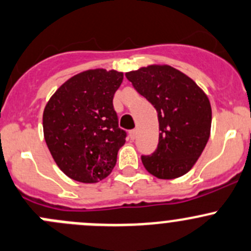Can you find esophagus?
Instances as JSON below:
<instances>
[{"label": "esophagus", "mask_w": 251, "mask_h": 251, "mask_svg": "<svg viewBox=\"0 0 251 251\" xmlns=\"http://www.w3.org/2000/svg\"><path fill=\"white\" fill-rule=\"evenodd\" d=\"M129 136H130L131 140H135V139H136V130H135V129H133V130L129 131Z\"/></svg>", "instance_id": "obj_1"}]
</instances>
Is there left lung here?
Wrapping results in <instances>:
<instances>
[{"mask_svg":"<svg viewBox=\"0 0 251 251\" xmlns=\"http://www.w3.org/2000/svg\"><path fill=\"white\" fill-rule=\"evenodd\" d=\"M134 89L156 108L158 145L141 156L149 173L160 179H175L192 170L210 138L211 105L198 84L167 64H151L126 73Z\"/></svg>","mask_w":251,"mask_h":251,"instance_id":"left-lung-1","label":"left lung"}]
</instances>
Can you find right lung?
<instances>
[{
	"instance_id": "right-lung-1",
	"label": "right lung",
	"mask_w": 251,
	"mask_h": 251,
	"mask_svg": "<svg viewBox=\"0 0 251 251\" xmlns=\"http://www.w3.org/2000/svg\"><path fill=\"white\" fill-rule=\"evenodd\" d=\"M122 80V72L89 69L62 84L45 106L47 148L59 170L76 182H100L116 166L126 136L112 102Z\"/></svg>"
}]
</instances>
